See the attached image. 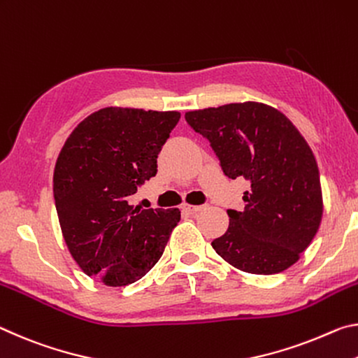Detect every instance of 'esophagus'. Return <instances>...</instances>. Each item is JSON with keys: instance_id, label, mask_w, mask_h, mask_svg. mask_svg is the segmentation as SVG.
I'll return each mask as SVG.
<instances>
[{"instance_id": "34e87169", "label": "esophagus", "mask_w": 358, "mask_h": 358, "mask_svg": "<svg viewBox=\"0 0 358 358\" xmlns=\"http://www.w3.org/2000/svg\"><path fill=\"white\" fill-rule=\"evenodd\" d=\"M203 208H204L203 204H198V206H196V204H184V206H182L184 210H187V213H192V214L198 213V210H201Z\"/></svg>"}]
</instances>
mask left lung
<instances>
[{
	"mask_svg": "<svg viewBox=\"0 0 358 358\" xmlns=\"http://www.w3.org/2000/svg\"><path fill=\"white\" fill-rule=\"evenodd\" d=\"M230 179L244 178L243 210L227 209L230 225L213 248L250 274L290 268L319 230L324 200L317 162L298 128L268 104L230 103L185 113Z\"/></svg>",
	"mask_w": 358,
	"mask_h": 358,
	"instance_id": "left-lung-1",
	"label": "left lung"
}]
</instances>
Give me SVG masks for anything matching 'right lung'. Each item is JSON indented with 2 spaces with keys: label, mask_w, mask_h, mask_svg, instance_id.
Wrapping results in <instances>:
<instances>
[{
  "label": "right lung",
  "mask_w": 358,
  "mask_h": 358,
  "mask_svg": "<svg viewBox=\"0 0 358 358\" xmlns=\"http://www.w3.org/2000/svg\"><path fill=\"white\" fill-rule=\"evenodd\" d=\"M178 110L103 108L74 128L58 154L54 198L69 254L87 276L125 287L160 260L180 210L130 204L157 174Z\"/></svg>",
  "instance_id": "right-lung-1"
}]
</instances>
